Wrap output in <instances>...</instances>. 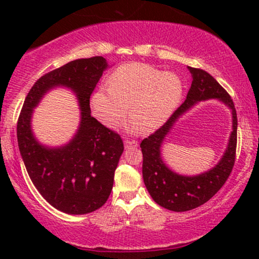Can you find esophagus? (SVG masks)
Masks as SVG:
<instances>
[{
  "instance_id": "34e87169",
  "label": "esophagus",
  "mask_w": 259,
  "mask_h": 259,
  "mask_svg": "<svg viewBox=\"0 0 259 259\" xmlns=\"http://www.w3.org/2000/svg\"><path fill=\"white\" fill-rule=\"evenodd\" d=\"M125 148L126 150H131V148H137L138 147V141L136 140H125Z\"/></svg>"
}]
</instances>
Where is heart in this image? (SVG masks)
Here are the masks:
<instances>
[{
  "instance_id": "heart-1",
  "label": "heart",
  "mask_w": 259,
  "mask_h": 259,
  "mask_svg": "<svg viewBox=\"0 0 259 259\" xmlns=\"http://www.w3.org/2000/svg\"><path fill=\"white\" fill-rule=\"evenodd\" d=\"M184 86L178 74L160 72L145 63H125L92 95L91 108L106 127H116L127 112L133 118L126 125L128 132L155 131L169 119L183 98Z\"/></svg>"
}]
</instances>
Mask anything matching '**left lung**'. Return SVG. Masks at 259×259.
<instances>
[{"mask_svg":"<svg viewBox=\"0 0 259 259\" xmlns=\"http://www.w3.org/2000/svg\"><path fill=\"white\" fill-rule=\"evenodd\" d=\"M192 83L185 101L167 121L141 141L143 178L152 199L160 206L176 212L190 211L210 200L224 185L235 164L237 145V114L232 99L213 76L203 69L187 67ZM215 98L232 112L233 131L222 158L213 168L199 175L185 176L172 171L163 161L161 147L165 137L183 115L201 101Z\"/></svg>","mask_w":259,"mask_h":259,"instance_id":"left-lung-1","label":"left lung"}]
</instances>
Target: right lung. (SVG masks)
Masks as SVG:
<instances>
[{"instance_id":"add662e5","label":"right lung","mask_w":259,"mask_h":259,"mask_svg":"<svg viewBox=\"0 0 259 259\" xmlns=\"http://www.w3.org/2000/svg\"><path fill=\"white\" fill-rule=\"evenodd\" d=\"M107 68V60L94 56L47 73L31 87L17 121V143L29 178L53 207L68 214L90 213L107 201L123 152L119 134L91 114V94ZM55 88H67L76 95L80 121L68 143L48 147L38 141L31 121L33 109Z\"/></svg>"}]
</instances>
